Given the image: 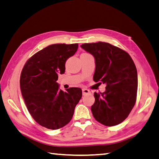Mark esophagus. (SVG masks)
I'll return each instance as SVG.
<instances>
[{
	"label": "esophagus",
	"mask_w": 159,
	"mask_h": 159,
	"mask_svg": "<svg viewBox=\"0 0 159 159\" xmlns=\"http://www.w3.org/2000/svg\"><path fill=\"white\" fill-rule=\"evenodd\" d=\"M82 91H83V95H85V94H90V91L89 90V89H86V88H83V89H82Z\"/></svg>",
	"instance_id": "obj_1"
}]
</instances>
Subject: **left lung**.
Wrapping results in <instances>:
<instances>
[{
	"label": "left lung",
	"mask_w": 159,
	"mask_h": 159,
	"mask_svg": "<svg viewBox=\"0 0 159 159\" xmlns=\"http://www.w3.org/2000/svg\"><path fill=\"white\" fill-rule=\"evenodd\" d=\"M95 60L94 81L106 83V91L94 92L91 111L95 120L112 126L122 122L135 103L138 74L129 54L109 43L99 42L80 45Z\"/></svg>",
	"instance_id": "1"
}]
</instances>
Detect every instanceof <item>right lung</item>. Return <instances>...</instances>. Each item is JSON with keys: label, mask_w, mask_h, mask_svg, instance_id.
<instances>
[{"label": "right lung", "mask_w": 159, "mask_h": 159, "mask_svg": "<svg viewBox=\"0 0 159 159\" xmlns=\"http://www.w3.org/2000/svg\"><path fill=\"white\" fill-rule=\"evenodd\" d=\"M78 47V44L49 45L30 57L23 68L20 88L25 106L33 119L45 128L56 130L67 125L81 99V89L70 88L64 92L56 82Z\"/></svg>", "instance_id": "1"}]
</instances>
